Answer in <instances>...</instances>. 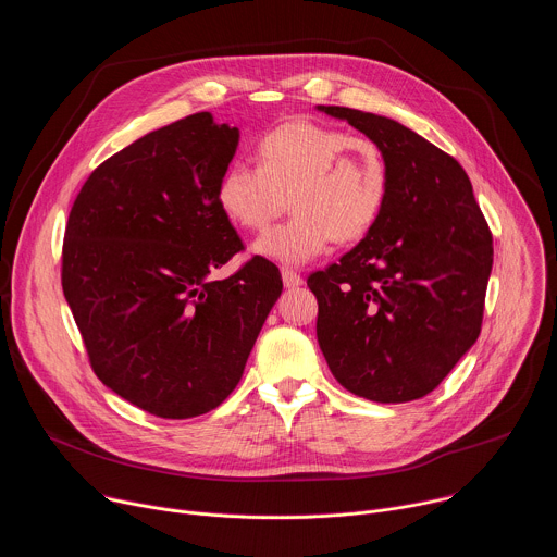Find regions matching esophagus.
Instances as JSON below:
<instances>
[{"label":"esophagus","mask_w":557,"mask_h":557,"mask_svg":"<svg viewBox=\"0 0 557 557\" xmlns=\"http://www.w3.org/2000/svg\"><path fill=\"white\" fill-rule=\"evenodd\" d=\"M282 280H284V286L286 288H295V286H301V275L293 269H282Z\"/></svg>","instance_id":"esophagus-1"}]
</instances>
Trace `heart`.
Segmentation results:
<instances>
[{
  "mask_svg": "<svg viewBox=\"0 0 557 557\" xmlns=\"http://www.w3.org/2000/svg\"><path fill=\"white\" fill-rule=\"evenodd\" d=\"M389 189L383 151L352 132L288 121L260 136L258 165L233 161L218 181L220 209L247 231H264L290 200L293 215L262 235L264 258L304 264L333 240L357 243L379 222Z\"/></svg>",
  "mask_w": 557,
  "mask_h": 557,
  "instance_id": "heart-1",
  "label": "heart"
}]
</instances>
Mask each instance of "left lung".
Wrapping results in <instances>:
<instances>
[{"label": "left lung", "mask_w": 557, "mask_h": 557, "mask_svg": "<svg viewBox=\"0 0 557 557\" xmlns=\"http://www.w3.org/2000/svg\"><path fill=\"white\" fill-rule=\"evenodd\" d=\"M320 110L379 145L389 189L363 240L306 280L320 304L317 342L352 394L376 404L421 399L481 335L490 224L454 156L392 119Z\"/></svg>", "instance_id": "1"}]
</instances>
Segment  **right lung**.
I'll return each instance as SVG.
<instances>
[{
    "label": "right lung",
    "instance_id": "right-lung-1",
    "mask_svg": "<svg viewBox=\"0 0 557 557\" xmlns=\"http://www.w3.org/2000/svg\"><path fill=\"white\" fill-rule=\"evenodd\" d=\"M240 132L209 112L145 134L103 161L67 215L61 286L95 374L161 419L211 412L240 381L280 269L245 251L218 205Z\"/></svg>",
    "mask_w": 557,
    "mask_h": 557
}]
</instances>
